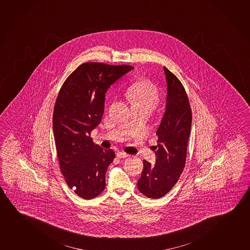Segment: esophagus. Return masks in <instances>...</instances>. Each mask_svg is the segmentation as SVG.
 Masks as SVG:
<instances>
[{"instance_id": "34e87169", "label": "esophagus", "mask_w": 250, "mask_h": 250, "mask_svg": "<svg viewBox=\"0 0 250 250\" xmlns=\"http://www.w3.org/2000/svg\"><path fill=\"white\" fill-rule=\"evenodd\" d=\"M128 154H126L125 152H118L117 153V157L118 158H126V157H128Z\"/></svg>"}]
</instances>
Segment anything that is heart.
<instances>
[{
    "mask_svg": "<svg viewBox=\"0 0 250 250\" xmlns=\"http://www.w3.org/2000/svg\"><path fill=\"white\" fill-rule=\"evenodd\" d=\"M126 97L132 106L155 107L159 101V92L155 84L147 79H139L127 88Z\"/></svg>",
    "mask_w": 250,
    "mask_h": 250,
    "instance_id": "heart-1",
    "label": "heart"
}]
</instances>
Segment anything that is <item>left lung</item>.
<instances>
[{
	"label": "left lung",
	"mask_w": 250,
	"mask_h": 250,
	"mask_svg": "<svg viewBox=\"0 0 250 250\" xmlns=\"http://www.w3.org/2000/svg\"><path fill=\"white\" fill-rule=\"evenodd\" d=\"M166 110L156 131V163L144 160L138 188L144 195L160 199L173 188L184 169L192 111L188 94L180 80L166 67Z\"/></svg>",
	"instance_id": "8db88e82"
}]
</instances>
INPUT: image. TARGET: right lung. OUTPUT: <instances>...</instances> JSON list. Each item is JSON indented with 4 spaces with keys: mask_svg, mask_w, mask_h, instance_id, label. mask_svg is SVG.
Segmentation results:
<instances>
[{
    "mask_svg": "<svg viewBox=\"0 0 250 250\" xmlns=\"http://www.w3.org/2000/svg\"><path fill=\"white\" fill-rule=\"evenodd\" d=\"M132 69L85 62L58 93L52 124L59 165L69 188L83 199H94L105 189V172L115 153L94 145L91 131L102 121L106 91Z\"/></svg>",
    "mask_w": 250,
    "mask_h": 250,
    "instance_id": "right-lung-1",
    "label": "right lung"
}]
</instances>
